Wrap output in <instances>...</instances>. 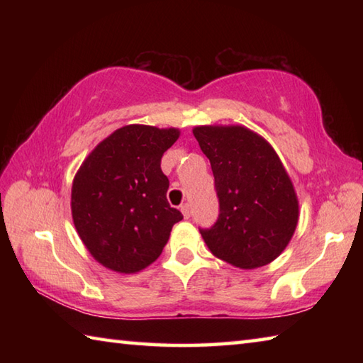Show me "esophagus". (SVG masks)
<instances>
[{"instance_id": "34e87169", "label": "esophagus", "mask_w": 363, "mask_h": 363, "mask_svg": "<svg viewBox=\"0 0 363 363\" xmlns=\"http://www.w3.org/2000/svg\"><path fill=\"white\" fill-rule=\"evenodd\" d=\"M181 212H182V215H184V218H190V215H191V206H190L189 203L182 204V206H181Z\"/></svg>"}]
</instances>
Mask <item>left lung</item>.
Masks as SVG:
<instances>
[{"mask_svg":"<svg viewBox=\"0 0 363 363\" xmlns=\"http://www.w3.org/2000/svg\"><path fill=\"white\" fill-rule=\"evenodd\" d=\"M194 135L211 160L220 213L201 228L213 256L252 269L274 260L298 223V199L282 162L265 138L243 126H198Z\"/></svg>","mask_w":363,"mask_h":363,"instance_id":"1","label":"left lung"}]
</instances>
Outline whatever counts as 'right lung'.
<instances>
[{"label": "right lung", "instance_id": "add662e5", "mask_svg": "<svg viewBox=\"0 0 363 363\" xmlns=\"http://www.w3.org/2000/svg\"><path fill=\"white\" fill-rule=\"evenodd\" d=\"M179 130L120 128L99 143L76 173L72 213L76 230L99 264L118 273L156 260L182 213L167 201L160 160Z\"/></svg>", "mask_w": 363, "mask_h": 363}]
</instances>
